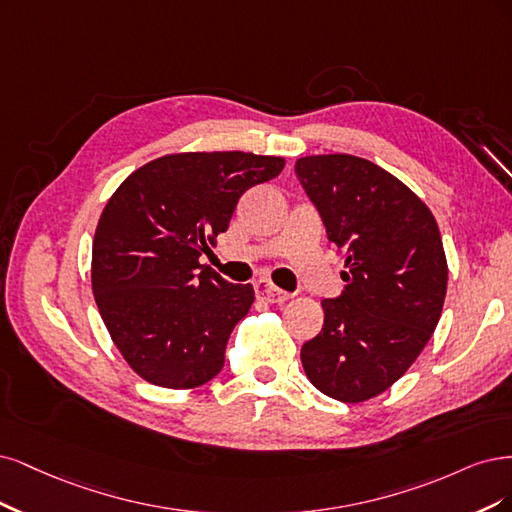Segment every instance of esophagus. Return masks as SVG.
Returning a JSON list of instances; mask_svg holds the SVG:
<instances>
[{
	"label": "esophagus",
	"instance_id": "esophagus-1",
	"mask_svg": "<svg viewBox=\"0 0 512 512\" xmlns=\"http://www.w3.org/2000/svg\"><path fill=\"white\" fill-rule=\"evenodd\" d=\"M255 295H257L259 300L268 302V304H283V302H287L291 298V293L278 289L272 283V280H268V278L257 280V283H255Z\"/></svg>",
	"mask_w": 512,
	"mask_h": 512
}]
</instances>
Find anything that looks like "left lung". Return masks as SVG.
Returning <instances> with one entry per match:
<instances>
[{
	"label": "left lung",
	"mask_w": 512,
	"mask_h": 512,
	"mask_svg": "<svg viewBox=\"0 0 512 512\" xmlns=\"http://www.w3.org/2000/svg\"><path fill=\"white\" fill-rule=\"evenodd\" d=\"M295 174L344 251V291L323 300L321 332L304 342L308 381L357 404L389 389L419 357L447 295L440 229L402 180L355 155H310Z\"/></svg>",
	"instance_id": "left-lung-1"
}]
</instances>
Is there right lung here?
<instances>
[{"label": "right lung", "mask_w": 512, "mask_h": 512, "mask_svg": "<svg viewBox=\"0 0 512 512\" xmlns=\"http://www.w3.org/2000/svg\"><path fill=\"white\" fill-rule=\"evenodd\" d=\"M285 168L242 151L148 161L112 193L93 238L91 285L112 342L144 381L193 389L225 364L229 334L255 291L208 266L240 195Z\"/></svg>", "instance_id": "1"}]
</instances>
